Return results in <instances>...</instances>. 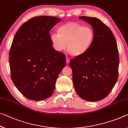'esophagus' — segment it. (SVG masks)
Wrapping results in <instances>:
<instances>
[{
    "mask_svg": "<svg viewBox=\"0 0 128 128\" xmlns=\"http://www.w3.org/2000/svg\"><path fill=\"white\" fill-rule=\"evenodd\" d=\"M69 62H70V60L68 58H66V63H67V64H68Z\"/></svg>",
    "mask_w": 128,
    "mask_h": 128,
    "instance_id": "obj_1",
    "label": "esophagus"
}]
</instances>
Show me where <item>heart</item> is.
<instances>
[{
	"label": "heart",
	"mask_w": 128,
	"mask_h": 128,
	"mask_svg": "<svg viewBox=\"0 0 128 128\" xmlns=\"http://www.w3.org/2000/svg\"><path fill=\"white\" fill-rule=\"evenodd\" d=\"M58 34H52L50 40L55 51L62 52L65 49L73 56L84 55L94 42L95 32L92 27L79 23L68 22L58 29Z\"/></svg>",
	"instance_id": "obj_1"
}]
</instances>
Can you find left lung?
<instances>
[{"instance_id":"8db88e82","label":"left lung","mask_w":128,"mask_h":128,"mask_svg":"<svg viewBox=\"0 0 128 128\" xmlns=\"http://www.w3.org/2000/svg\"><path fill=\"white\" fill-rule=\"evenodd\" d=\"M79 18L92 25L95 38L86 54L70 61L73 86L82 99L99 101L110 94L117 81V44L112 30L100 20L84 16Z\"/></svg>"}]
</instances>
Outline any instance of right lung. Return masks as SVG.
Returning <instances> with one entry per match:
<instances>
[{
  "label": "right lung",
  "instance_id": "right-lung-1",
  "mask_svg": "<svg viewBox=\"0 0 128 128\" xmlns=\"http://www.w3.org/2000/svg\"><path fill=\"white\" fill-rule=\"evenodd\" d=\"M60 21L55 16L33 17L15 35L9 52L12 80L28 99L38 101L50 97L66 65L65 55L55 50L50 34Z\"/></svg>",
  "mask_w": 128,
  "mask_h": 128
}]
</instances>
